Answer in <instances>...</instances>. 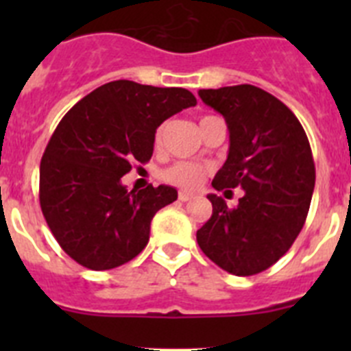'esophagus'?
Listing matches in <instances>:
<instances>
[{
	"mask_svg": "<svg viewBox=\"0 0 351 351\" xmlns=\"http://www.w3.org/2000/svg\"><path fill=\"white\" fill-rule=\"evenodd\" d=\"M193 197L195 195L190 193V191H184V190L179 191V200H181V202H188V200H191Z\"/></svg>",
	"mask_w": 351,
	"mask_h": 351,
	"instance_id": "esophagus-1",
	"label": "esophagus"
}]
</instances>
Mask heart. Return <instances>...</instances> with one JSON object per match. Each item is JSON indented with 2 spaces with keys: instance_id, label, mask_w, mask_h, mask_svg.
<instances>
[{
  "instance_id": "b5f03b06",
  "label": "heart",
  "mask_w": 351,
  "mask_h": 351,
  "mask_svg": "<svg viewBox=\"0 0 351 351\" xmlns=\"http://www.w3.org/2000/svg\"><path fill=\"white\" fill-rule=\"evenodd\" d=\"M213 116L202 117V121L209 119ZM200 121V123H202ZM163 135H165V125H161L160 128L156 130V135H154V144L160 145L163 142ZM207 169L202 165H197V163H186V161H181V163H176V165L169 167V169L163 172V179L170 184H176L179 188H184V190H191V188H197L200 182L206 178Z\"/></svg>"
}]
</instances>
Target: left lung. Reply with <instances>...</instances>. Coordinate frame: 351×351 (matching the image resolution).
<instances>
[{
  "instance_id": "8db88e82",
  "label": "left lung",
  "mask_w": 351,
  "mask_h": 351,
  "mask_svg": "<svg viewBox=\"0 0 351 351\" xmlns=\"http://www.w3.org/2000/svg\"><path fill=\"white\" fill-rule=\"evenodd\" d=\"M198 96L225 117L230 133L214 190L226 195L241 186L244 195L234 209L207 195L213 216L197 232V243L223 271L258 274L290 250L306 221L315 190L309 141L295 114L256 86L200 89Z\"/></svg>"
}]
</instances>
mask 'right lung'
<instances>
[{
	"instance_id": "1",
	"label": "right lung",
	"mask_w": 351,
	"mask_h": 351,
	"mask_svg": "<svg viewBox=\"0 0 351 351\" xmlns=\"http://www.w3.org/2000/svg\"><path fill=\"white\" fill-rule=\"evenodd\" d=\"M195 105L188 89L114 80L68 110L40 163V207L68 256L108 271L144 250L154 214L178 200V190L128 191L121 178L133 161L151 160L163 121Z\"/></svg>"
}]
</instances>
